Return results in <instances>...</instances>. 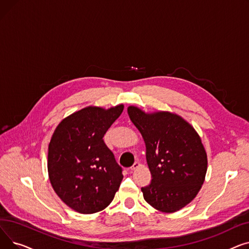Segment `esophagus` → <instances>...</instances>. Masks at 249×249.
<instances>
[{"label": "esophagus", "mask_w": 249, "mask_h": 249, "mask_svg": "<svg viewBox=\"0 0 249 249\" xmlns=\"http://www.w3.org/2000/svg\"><path fill=\"white\" fill-rule=\"evenodd\" d=\"M139 165H140L139 161H135V162L133 163V165L131 166V171H135L136 168H138V167H139Z\"/></svg>", "instance_id": "esophagus-1"}]
</instances>
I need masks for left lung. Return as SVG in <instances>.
Here are the masks:
<instances>
[{
	"mask_svg": "<svg viewBox=\"0 0 249 249\" xmlns=\"http://www.w3.org/2000/svg\"><path fill=\"white\" fill-rule=\"evenodd\" d=\"M141 133L151 174L141 188L144 200L156 210L174 213L191 203L204 184L208 160L201 137L185 119L171 112L145 113L127 109Z\"/></svg>",
	"mask_w": 249,
	"mask_h": 249,
	"instance_id": "obj_1",
	"label": "left lung"
}]
</instances>
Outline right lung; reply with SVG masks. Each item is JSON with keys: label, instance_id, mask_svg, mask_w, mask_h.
<instances>
[{"label": "right lung", "instance_id": "right-lung-1", "mask_svg": "<svg viewBox=\"0 0 249 249\" xmlns=\"http://www.w3.org/2000/svg\"><path fill=\"white\" fill-rule=\"evenodd\" d=\"M89 106L57 125L48 145L47 169L51 186L63 203L81 214L104 210L123 179L122 167L103 140L123 112Z\"/></svg>", "mask_w": 249, "mask_h": 249}]
</instances>
